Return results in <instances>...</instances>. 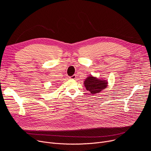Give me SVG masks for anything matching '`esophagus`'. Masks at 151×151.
<instances>
[{
	"label": "esophagus",
	"instance_id": "34e87169",
	"mask_svg": "<svg viewBox=\"0 0 151 151\" xmlns=\"http://www.w3.org/2000/svg\"><path fill=\"white\" fill-rule=\"evenodd\" d=\"M76 76L75 75H73V76L70 77V79H71V80H75V79H76Z\"/></svg>",
	"mask_w": 151,
	"mask_h": 151
}]
</instances>
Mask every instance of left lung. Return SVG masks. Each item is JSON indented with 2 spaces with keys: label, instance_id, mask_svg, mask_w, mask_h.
Returning <instances> with one entry per match:
<instances>
[{
  "label": "left lung",
  "instance_id": "left-lung-1",
  "mask_svg": "<svg viewBox=\"0 0 151 151\" xmlns=\"http://www.w3.org/2000/svg\"><path fill=\"white\" fill-rule=\"evenodd\" d=\"M84 84L86 90L89 91L92 94L99 93L107 86V82L105 80H99L92 76L87 78Z\"/></svg>",
  "mask_w": 151,
  "mask_h": 151
}]
</instances>
